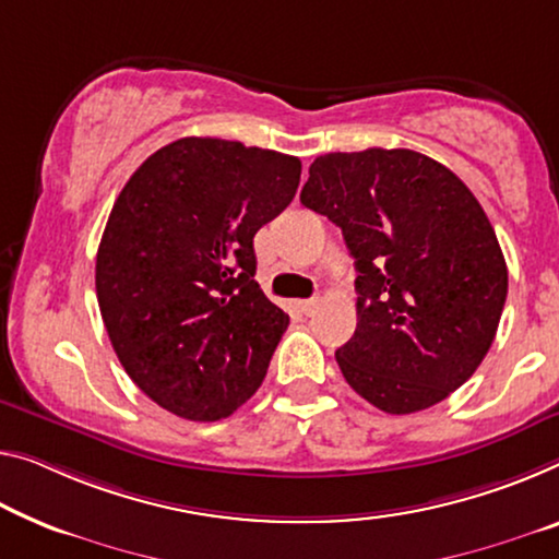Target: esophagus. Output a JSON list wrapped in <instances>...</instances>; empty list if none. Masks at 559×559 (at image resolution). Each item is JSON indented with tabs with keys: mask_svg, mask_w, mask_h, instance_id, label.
<instances>
[{
	"mask_svg": "<svg viewBox=\"0 0 559 559\" xmlns=\"http://www.w3.org/2000/svg\"><path fill=\"white\" fill-rule=\"evenodd\" d=\"M317 307H320V299H317V297H312V299H299V302H297V309H299V312H302V314H314V309Z\"/></svg>",
	"mask_w": 559,
	"mask_h": 559,
	"instance_id": "esophagus-1",
	"label": "esophagus"
}]
</instances>
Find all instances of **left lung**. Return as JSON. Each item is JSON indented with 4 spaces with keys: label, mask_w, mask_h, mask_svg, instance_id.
Returning <instances> with one entry per match:
<instances>
[{
    "label": "left lung",
    "mask_w": 559,
    "mask_h": 559,
    "mask_svg": "<svg viewBox=\"0 0 559 559\" xmlns=\"http://www.w3.org/2000/svg\"><path fill=\"white\" fill-rule=\"evenodd\" d=\"M307 210L355 257L357 330L334 357L359 397L412 415L462 388L508 299V264L467 185L412 150L330 152L309 167Z\"/></svg>",
    "instance_id": "8db88e82"
}]
</instances>
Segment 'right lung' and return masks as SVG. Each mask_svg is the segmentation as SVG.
<instances>
[{"label": "right lung", "instance_id": "1", "mask_svg": "<svg viewBox=\"0 0 559 559\" xmlns=\"http://www.w3.org/2000/svg\"><path fill=\"white\" fill-rule=\"evenodd\" d=\"M302 162L214 136H185L142 162L97 252L111 347L159 407L214 423L267 374L289 317L254 282V235L287 207Z\"/></svg>", "mask_w": 559, "mask_h": 559}]
</instances>
